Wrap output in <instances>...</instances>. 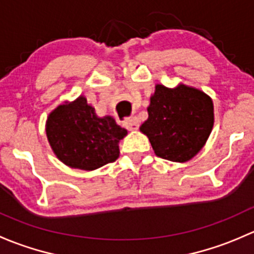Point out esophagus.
<instances>
[{
	"mask_svg": "<svg viewBox=\"0 0 254 254\" xmlns=\"http://www.w3.org/2000/svg\"><path fill=\"white\" fill-rule=\"evenodd\" d=\"M140 123H139V119H137L136 117H130L127 118V120H124V127H127V130H137V127H139Z\"/></svg>",
	"mask_w": 254,
	"mask_h": 254,
	"instance_id": "1",
	"label": "esophagus"
}]
</instances>
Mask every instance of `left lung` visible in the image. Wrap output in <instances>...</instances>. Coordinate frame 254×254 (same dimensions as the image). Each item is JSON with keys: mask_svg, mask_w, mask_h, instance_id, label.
<instances>
[{"mask_svg": "<svg viewBox=\"0 0 254 254\" xmlns=\"http://www.w3.org/2000/svg\"><path fill=\"white\" fill-rule=\"evenodd\" d=\"M148 119L140 127L156 156L187 162L205 145L214 125L209 96L181 84L175 89L157 84L147 108Z\"/></svg>", "mask_w": 254, "mask_h": 254, "instance_id": "obj_1", "label": "left lung"}]
</instances>
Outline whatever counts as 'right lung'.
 Masks as SVG:
<instances>
[{
	"mask_svg": "<svg viewBox=\"0 0 254 254\" xmlns=\"http://www.w3.org/2000/svg\"><path fill=\"white\" fill-rule=\"evenodd\" d=\"M127 134L112 117H97L84 97L58 107L47 120L48 140L59 160L84 171L114 162Z\"/></svg>",
	"mask_w": 254,
	"mask_h": 254,
	"instance_id": "1",
	"label": "right lung"
}]
</instances>
